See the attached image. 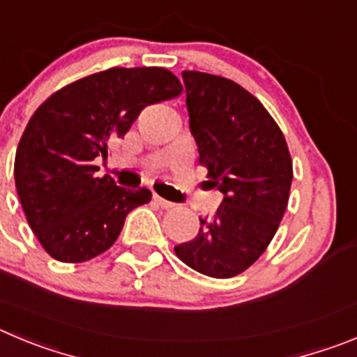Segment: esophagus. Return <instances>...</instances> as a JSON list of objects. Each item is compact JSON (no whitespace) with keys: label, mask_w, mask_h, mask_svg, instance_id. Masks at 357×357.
Here are the masks:
<instances>
[{"label":"esophagus","mask_w":357,"mask_h":357,"mask_svg":"<svg viewBox=\"0 0 357 357\" xmlns=\"http://www.w3.org/2000/svg\"><path fill=\"white\" fill-rule=\"evenodd\" d=\"M153 200H155V204L159 205V207L161 208H166V211H168V208H172V207H175V204H172V202H168V200H165V198H161V196H153Z\"/></svg>","instance_id":"1"}]
</instances>
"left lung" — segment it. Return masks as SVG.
Masks as SVG:
<instances>
[{
	"instance_id": "1",
	"label": "left lung",
	"mask_w": 357,
	"mask_h": 357,
	"mask_svg": "<svg viewBox=\"0 0 357 357\" xmlns=\"http://www.w3.org/2000/svg\"><path fill=\"white\" fill-rule=\"evenodd\" d=\"M182 77L198 161L225 198L175 253L205 276L234 278L253 266L278 231L289 205L292 157L269 111L241 84L196 70Z\"/></svg>"
}]
</instances>
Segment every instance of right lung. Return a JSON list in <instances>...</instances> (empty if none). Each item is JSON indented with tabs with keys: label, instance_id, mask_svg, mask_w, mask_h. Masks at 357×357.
I'll return each instance as SVG.
<instances>
[{
	"label": "right lung",
	"instance_id": "obj_1",
	"mask_svg": "<svg viewBox=\"0 0 357 357\" xmlns=\"http://www.w3.org/2000/svg\"><path fill=\"white\" fill-rule=\"evenodd\" d=\"M181 93L168 68L113 67L67 84L35 111L15 152V188L29 228L54 260L81 264L107 251L127 214L152 200L149 189L97 176L93 161L107 157L143 107Z\"/></svg>",
	"mask_w": 357,
	"mask_h": 357
}]
</instances>
